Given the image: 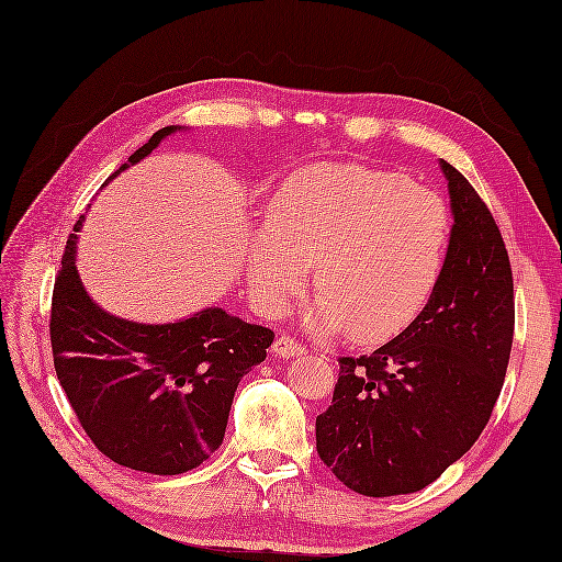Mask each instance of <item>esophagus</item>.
I'll use <instances>...</instances> for the list:
<instances>
[{
  "mask_svg": "<svg viewBox=\"0 0 562 562\" xmlns=\"http://www.w3.org/2000/svg\"><path fill=\"white\" fill-rule=\"evenodd\" d=\"M304 351H306V349H304L302 345L294 342L292 337H286V335L278 337V340L272 342V355H276V357H282V359H290V357H302Z\"/></svg>",
  "mask_w": 562,
  "mask_h": 562,
  "instance_id": "obj_1",
  "label": "esophagus"
}]
</instances>
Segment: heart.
I'll return each instance as SVG.
<instances>
[{
	"label": "heart",
	"mask_w": 562,
	"mask_h": 562,
	"mask_svg": "<svg viewBox=\"0 0 562 562\" xmlns=\"http://www.w3.org/2000/svg\"><path fill=\"white\" fill-rule=\"evenodd\" d=\"M452 215L438 193L363 165H313L290 177L251 232L246 278L256 306L282 316L308 282L321 286L306 325L381 345L422 316L450 251Z\"/></svg>",
	"instance_id": "heart-1"
}]
</instances>
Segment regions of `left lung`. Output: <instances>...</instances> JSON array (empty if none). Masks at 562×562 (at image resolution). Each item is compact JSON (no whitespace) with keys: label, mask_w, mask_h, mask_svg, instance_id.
I'll use <instances>...</instances> for the list:
<instances>
[{"label":"left lung","mask_w":562,"mask_h":562,"mask_svg":"<svg viewBox=\"0 0 562 562\" xmlns=\"http://www.w3.org/2000/svg\"><path fill=\"white\" fill-rule=\"evenodd\" d=\"M452 239L424 313L373 355L340 359L333 404L316 419L321 460L371 498L428 484L474 446L501 395L515 333L513 270L474 187L440 160Z\"/></svg>","instance_id":"8db88e82"}]
</instances>
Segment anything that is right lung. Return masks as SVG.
<instances>
[{"mask_svg":"<svg viewBox=\"0 0 562 562\" xmlns=\"http://www.w3.org/2000/svg\"><path fill=\"white\" fill-rule=\"evenodd\" d=\"M177 132L181 126L155 132L104 184ZM76 246L78 234H71L49 318L64 393L112 462L146 474H184L222 446L237 385L266 359L276 335L220 306L158 325L112 316L86 292Z\"/></svg>","mask_w":562,"mask_h":562,"instance_id":"1","label":"right lung"}]
</instances>
